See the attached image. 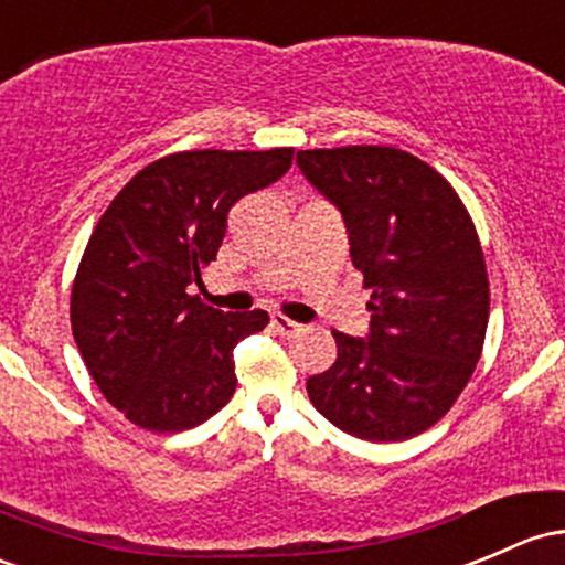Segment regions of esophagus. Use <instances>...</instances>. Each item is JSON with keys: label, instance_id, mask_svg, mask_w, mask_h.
I'll return each mask as SVG.
<instances>
[{"label": "esophagus", "instance_id": "34e87169", "mask_svg": "<svg viewBox=\"0 0 565 565\" xmlns=\"http://www.w3.org/2000/svg\"><path fill=\"white\" fill-rule=\"evenodd\" d=\"M271 329L280 333V337H296V333L301 331V326L296 323V320L285 318V315L277 312V315H271Z\"/></svg>", "mask_w": 565, "mask_h": 565}]
</instances>
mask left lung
<instances>
[{
    "mask_svg": "<svg viewBox=\"0 0 565 565\" xmlns=\"http://www.w3.org/2000/svg\"><path fill=\"white\" fill-rule=\"evenodd\" d=\"M296 163L342 212L372 290L369 337L331 331L337 361L307 380L309 402L358 439H412L450 412L482 353L490 288L469 210L398 148L299 150Z\"/></svg>",
    "mask_w": 565,
    "mask_h": 565,
    "instance_id": "1",
    "label": "left lung"
}]
</instances>
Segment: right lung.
Segmentation results:
<instances>
[{
  "mask_svg": "<svg viewBox=\"0 0 565 565\" xmlns=\"http://www.w3.org/2000/svg\"><path fill=\"white\" fill-rule=\"evenodd\" d=\"M294 148L185 150L137 172L96 223L72 282V337L102 396L156 434L188 430L234 396V348L269 315L188 294L226 236L228 210L280 180Z\"/></svg>",
  "mask_w": 565,
  "mask_h": 565,
  "instance_id": "right-lung-1",
  "label": "right lung"
}]
</instances>
